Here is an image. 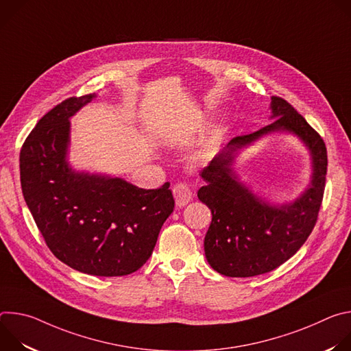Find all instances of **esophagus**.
<instances>
[{
  "mask_svg": "<svg viewBox=\"0 0 351 351\" xmlns=\"http://www.w3.org/2000/svg\"><path fill=\"white\" fill-rule=\"evenodd\" d=\"M175 202L178 207H184L191 199V189L186 183H178L172 189Z\"/></svg>",
  "mask_w": 351,
  "mask_h": 351,
  "instance_id": "1",
  "label": "esophagus"
}]
</instances>
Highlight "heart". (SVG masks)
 Here are the masks:
<instances>
[{"mask_svg":"<svg viewBox=\"0 0 351 351\" xmlns=\"http://www.w3.org/2000/svg\"><path fill=\"white\" fill-rule=\"evenodd\" d=\"M203 157H204V152H199V153L195 156V158H197V160H202Z\"/></svg>","mask_w":351,"mask_h":351,"instance_id":"b5f03b06","label":"heart"}]
</instances>
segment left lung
<instances>
[{"label": "left lung", "mask_w": 351, "mask_h": 351, "mask_svg": "<svg viewBox=\"0 0 351 351\" xmlns=\"http://www.w3.org/2000/svg\"><path fill=\"white\" fill-rule=\"evenodd\" d=\"M269 108L272 123L232 138L199 173L207 184L197 195L213 214L204 237L206 258L213 269L230 278L263 275L293 257L313 232L322 203L328 167L324 140L283 98L271 97ZM272 132H290L311 152V184L291 204L265 202L232 169L243 147Z\"/></svg>", "instance_id": "8db88e82"}]
</instances>
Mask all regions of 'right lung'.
Instances as JSON below:
<instances>
[{
    "label": "right lung",
    "instance_id": "right-lung-1",
    "mask_svg": "<svg viewBox=\"0 0 351 351\" xmlns=\"http://www.w3.org/2000/svg\"><path fill=\"white\" fill-rule=\"evenodd\" d=\"M95 97H71L37 122L21 149L22 193L60 261L88 275L123 276L153 254L175 199L169 183L145 190L72 168L71 118Z\"/></svg>",
    "mask_w": 351,
    "mask_h": 351
}]
</instances>
